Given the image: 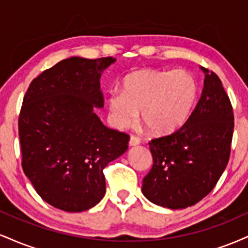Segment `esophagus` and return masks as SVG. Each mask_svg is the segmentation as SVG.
<instances>
[{"mask_svg": "<svg viewBox=\"0 0 248 248\" xmlns=\"http://www.w3.org/2000/svg\"><path fill=\"white\" fill-rule=\"evenodd\" d=\"M138 144H140V139H139L138 136H135V135L130 136L129 146L130 147H134V146H138Z\"/></svg>", "mask_w": 248, "mask_h": 248, "instance_id": "esophagus-1", "label": "esophagus"}]
</instances>
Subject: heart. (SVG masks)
I'll use <instances>...</instances> for the list:
<instances>
[{
	"instance_id": "1",
	"label": "heart",
	"mask_w": 248,
	"mask_h": 248,
	"mask_svg": "<svg viewBox=\"0 0 248 248\" xmlns=\"http://www.w3.org/2000/svg\"><path fill=\"white\" fill-rule=\"evenodd\" d=\"M124 90L108 96L110 121L126 129L140 118L156 134L176 130L189 119L197 100L198 86L186 70H141L130 73L122 82Z\"/></svg>"
}]
</instances>
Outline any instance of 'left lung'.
Wrapping results in <instances>:
<instances>
[{"label": "left lung", "mask_w": 248, "mask_h": 248, "mask_svg": "<svg viewBox=\"0 0 248 248\" xmlns=\"http://www.w3.org/2000/svg\"><path fill=\"white\" fill-rule=\"evenodd\" d=\"M205 75L202 95L179 129L149 142L153 168L142 193L171 210L195 205L212 191L231 153L234 116L229 95L215 72Z\"/></svg>", "instance_id": "obj_1"}]
</instances>
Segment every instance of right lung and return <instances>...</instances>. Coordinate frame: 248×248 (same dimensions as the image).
<instances>
[{
	"mask_svg": "<svg viewBox=\"0 0 248 248\" xmlns=\"http://www.w3.org/2000/svg\"><path fill=\"white\" fill-rule=\"evenodd\" d=\"M115 58L71 57L31 81L18 119L22 168L50 205L86 211L106 193L104 168L127 150L129 136L94 113L104 107L101 73Z\"/></svg>",
	"mask_w": 248,
	"mask_h": 248,
	"instance_id": "right-lung-1",
	"label": "right lung"
}]
</instances>
